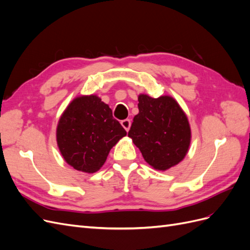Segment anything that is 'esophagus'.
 I'll use <instances>...</instances> for the list:
<instances>
[{
    "label": "esophagus",
    "instance_id": "1",
    "mask_svg": "<svg viewBox=\"0 0 250 250\" xmlns=\"http://www.w3.org/2000/svg\"><path fill=\"white\" fill-rule=\"evenodd\" d=\"M121 124H122V126L124 127V129L126 131H128L130 129V126H131V121L129 119H125L123 121H121Z\"/></svg>",
    "mask_w": 250,
    "mask_h": 250
}]
</instances>
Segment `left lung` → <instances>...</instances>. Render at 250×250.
<instances>
[{"instance_id":"obj_1","label":"left lung","mask_w":250,"mask_h":250,"mask_svg":"<svg viewBox=\"0 0 250 250\" xmlns=\"http://www.w3.org/2000/svg\"><path fill=\"white\" fill-rule=\"evenodd\" d=\"M139 113L133 118L128 137L150 166L167 170L186 156L191 141L187 116L169 96H139Z\"/></svg>"}]
</instances>
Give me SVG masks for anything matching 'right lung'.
<instances>
[{
    "mask_svg": "<svg viewBox=\"0 0 250 250\" xmlns=\"http://www.w3.org/2000/svg\"><path fill=\"white\" fill-rule=\"evenodd\" d=\"M126 134L108 105L92 95L72 101L59 120L56 135L64 161L78 171L94 173Z\"/></svg>",
    "mask_w": 250,
    "mask_h": 250,
    "instance_id": "1",
    "label": "right lung"
}]
</instances>
